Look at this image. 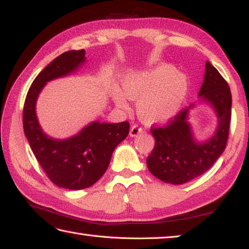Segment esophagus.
<instances>
[{
  "instance_id": "34e87169",
  "label": "esophagus",
  "mask_w": 249,
  "mask_h": 249,
  "mask_svg": "<svg viewBox=\"0 0 249 249\" xmlns=\"http://www.w3.org/2000/svg\"><path fill=\"white\" fill-rule=\"evenodd\" d=\"M142 132V128L139 126V124H133L130 129V135L131 137H137L139 133Z\"/></svg>"
}]
</instances>
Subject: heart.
Here are the masks:
<instances>
[{
    "label": "heart",
    "instance_id": "obj_1",
    "mask_svg": "<svg viewBox=\"0 0 249 249\" xmlns=\"http://www.w3.org/2000/svg\"><path fill=\"white\" fill-rule=\"evenodd\" d=\"M189 92V82L176 68L160 65L145 71L128 74L123 82V91L112 88V98L121 109L128 108L129 100L138 101L140 119L147 124H163L180 110Z\"/></svg>",
    "mask_w": 249,
    "mask_h": 249
}]
</instances>
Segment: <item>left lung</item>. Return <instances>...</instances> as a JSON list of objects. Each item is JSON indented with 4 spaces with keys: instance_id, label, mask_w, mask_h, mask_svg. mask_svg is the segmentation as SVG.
<instances>
[{
    "instance_id": "left-lung-1",
    "label": "left lung",
    "mask_w": 249,
    "mask_h": 249,
    "mask_svg": "<svg viewBox=\"0 0 249 249\" xmlns=\"http://www.w3.org/2000/svg\"><path fill=\"white\" fill-rule=\"evenodd\" d=\"M199 97L214 108L219 121L217 131L206 142H196L187 123L189 108L180 110L166 125L153 126L155 146L146 163L159 180L177 185L193 180L207 171L227 146L232 95L228 82L209 62H206Z\"/></svg>"
}]
</instances>
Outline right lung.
Returning <instances> with one entry per match:
<instances>
[{"mask_svg":"<svg viewBox=\"0 0 249 249\" xmlns=\"http://www.w3.org/2000/svg\"><path fill=\"white\" fill-rule=\"evenodd\" d=\"M84 54V50L65 52L42 70L27 93L22 112L23 131L36 160L54 184L68 190L87 189L100 180L130 128L128 121H95L67 140H54L42 131L36 115L37 95L48 81L74 71L86 60Z\"/></svg>","mask_w":249,"mask_h":249,"instance_id":"1","label":"right lung"}]
</instances>
